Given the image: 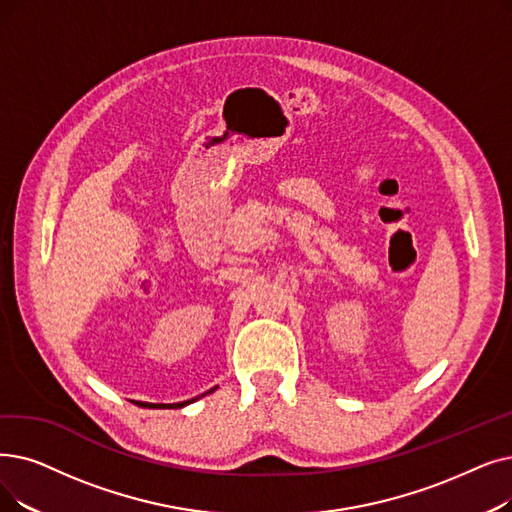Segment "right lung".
<instances>
[{"label": "right lung", "instance_id": "right-lung-1", "mask_svg": "<svg viewBox=\"0 0 512 512\" xmlns=\"http://www.w3.org/2000/svg\"><path fill=\"white\" fill-rule=\"evenodd\" d=\"M217 389V387H215ZM215 389H211V391H215ZM211 391H207V393H211ZM205 395V393H203ZM201 395V397H203ZM198 397H194V399H188V402H180V404H148V402H136L138 406H142V408H184V406H188V404H192V402H196Z\"/></svg>", "mask_w": 512, "mask_h": 512}]
</instances>
